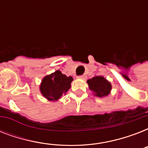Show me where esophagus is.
Instances as JSON below:
<instances>
[{
  "label": "esophagus",
  "mask_w": 148,
  "mask_h": 148,
  "mask_svg": "<svg viewBox=\"0 0 148 148\" xmlns=\"http://www.w3.org/2000/svg\"><path fill=\"white\" fill-rule=\"evenodd\" d=\"M78 78L83 79V80H84V79L87 78V75H86V74H83V75H80V76H78Z\"/></svg>",
  "instance_id": "esophagus-1"
}]
</instances>
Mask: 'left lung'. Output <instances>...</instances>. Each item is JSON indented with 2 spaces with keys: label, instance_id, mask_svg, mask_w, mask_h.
Instances as JSON below:
<instances>
[{
  "label": "left lung",
  "instance_id": "1",
  "mask_svg": "<svg viewBox=\"0 0 148 148\" xmlns=\"http://www.w3.org/2000/svg\"><path fill=\"white\" fill-rule=\"evenodd\" d=\"M87 82L89 85V88L95 93V95L97 97H105L109 95L111 90L110 82H108L102 76L94 77L92 79L88 80Z\"/></svg>",
  "mask_w": 148,
  "mask_h": 148
}]
</instances>
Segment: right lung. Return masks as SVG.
Here are the masks:
<instances>
[{"mask_svg": "<svg viewBox=\"0 0 148 148\" xmlns=\"http://www.w3.org/2000/svg\"><path fill=\"white\" fill-rule=\"evenodd\" d=\"M72 81V77H67L60 71H57L43 79L40 86V92L50 101H58L69 90Z\"/></svg>", "mask_w": 148, "mask_h": 148, "instance_id": "obj_1", "label": "right lung"}]
</instances>
